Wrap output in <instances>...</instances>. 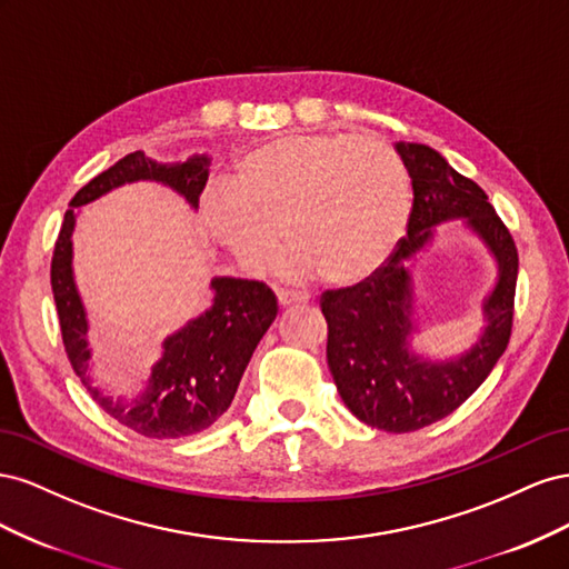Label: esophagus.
I'll return each instance as SVG.
<instances>
[{
	"label": "esophagus",
	"mask_w": 569,
	"mask_h": 569,
	"mask_svg": "<svg viewBox=\"0 0 569 569\" xmlns=\"http://www.w3.org/2000/svg\"><path fill=\"white\" fill-rule=\"evenodd\" d=\"M276 296H279L281 305H300V302L312 300L310 293H302V290H290V288H279L276 290Z\"/></svg>",
	"instance_id": "esophagus-1"
}]
</instances>
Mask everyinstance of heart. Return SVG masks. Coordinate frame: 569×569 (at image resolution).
I'll list each match as a JSON object with an SVG mask.
<instances>
[{"mask_svg": "<svg viewBox=\"0 0 569 569\" xmlns=\"http://www.w3.org/2000/svg\"><path fill=\"white\" fill-rule=\"evenodd\" d=\"M410 176L379 138L298 133L269 140L236 161L231 186L202 204V221L242 267L262 269L281 238L296 279L327 273L362 281L379 271L408 231Z\"/></svg>", "mask_w": 569, "mask_h": 569, "instance_id": "b5f03b06", "label": "heart"}]
</instances>
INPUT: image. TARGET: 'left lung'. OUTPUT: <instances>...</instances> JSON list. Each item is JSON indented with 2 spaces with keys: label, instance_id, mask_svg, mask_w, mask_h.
<instances>
[{
  "label": "left lung",
  "instance_id": "1",
  "mask_svg": "<svg viewBox=\"0 0 569 569\" xmlns=\"http://www.w3.org/2000/svg\"><path fill=\"white\" fill-rule=\"evenodd\" d=\"M412 178L408 236L388 262L365 281L321 293L329 323L327 360L340 398L365 425L408 433L456 412L491 375L512 333L517 248L486 192L452 169L427 144L398 142ZM450 218L466 222L499 262V283L485 301L487 329L462 358L429 363L409 352L411 277L409 259L426 244L432 226Z\"/></svg>",
  "mask_w": 569,
  "mask_h": 569
}]
</instances>
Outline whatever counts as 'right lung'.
<instances>
[{
  "label": "right lung",
  "instance_id": "right-lung-1",
  "mask_svg": "<svg viewBox=\"0 0 569 569\" xmlns=\"http://www.w3.org/2000/svg\"><path fill=\"white\" fill-rule=\"evenodd\" d=\"M207 167L209 157L204 154H194L183 164H157L142 152L126 154L73 194L69 202L71 209L63 214L54 242L50 269L52 293L71 367L92 400L109 417L148 438H183L212 427L233 402L242 371L279 307L271 288L262 281L229 279V276L214 279V305L164 340V355L152 367L144 393L131 402L111 398L90 381L92 352L88 348V319L71 267L76 207L133 181L164 183L198 207L209 176Z\"/></svg>",
  "mask_w": 569,
  "mask_h": 569
}]
</instances>
